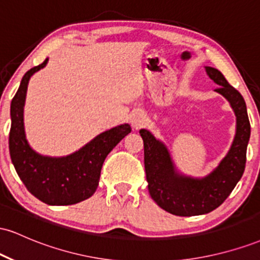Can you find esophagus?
<instances>
[{"label":"esophagus","instance_id":"1","mask_svg":"<svg viewBox=\"0 0 260 260\" xmlns=\"http://www.w3.org/2000/svg\"><path fill=\"white\" fill-rule=\"evenodd\" d=\"M129 122H131V124H132L133 128L138 129V128L143 127V124L145 123V116L140 112L132 113V115H131Z\"/></svg>","mask_w":260,"mask_h":260}]
</instances>
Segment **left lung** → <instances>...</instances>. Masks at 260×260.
<instances>
[{"label":"left lung","mask_w":260,"mask_h":260,"mask_svg":"<svg viewBox=\"0 0 260 260\" xmlns=\"http://www.w3.org/2000/svg\"><path fill=\"white\" fill-rule=\"evenodd\" d=\"M205 71L209 78L219 85L215 91L228 99L236 115L234 142L213 172L203 178L180 174L166 145L149 131H139L144 142V166L150 197L161 209L177 216L203 215L220 207L241 180L246 168L250 124L243 96L216 68L205 67Z\"/></svg>","instance_id":"1"}]
</instances>
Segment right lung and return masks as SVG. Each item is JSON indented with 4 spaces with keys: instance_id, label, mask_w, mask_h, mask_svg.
I'll return each mask as SVG.
<instances>
[{
    "instance_id": "right-lung-1",
    "label": "right lung",
    "mask_w": 260,
    "mask_h": 260,
    "mask_svg": "<svg viewBox=\"0 0 260 260\" xmlns=\"http://www.w3.org/2000/svg\"><path fill=\"white\" fill-rule=\"evenodd\" d=\"M47 61L24 74L12 99L10 154L19 178L39 201L49 205H72L94 194L106 156L132 129L127 123L113 127L67 156H44L32 150L25 139L23 110L29 79Z\"/></svg>"
}]
</instances>
